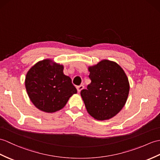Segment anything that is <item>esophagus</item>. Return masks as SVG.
<instances>
[{
    "label": "esophagus",
    "mask_w": 160,
    "mask_h": 160,
    "mask_svg": "<svg viewBox=\"0 0 160 160\" xmlns=\"http://www.w3.org/2000/svg\"><path fill=\"white\" fill-rule=\"evenodd\" d=\"M84 86L83 85H80V86H78V87H77L76 88H77V90H78V92H80V91L82 90V89L84 88Z\"/></svg>",
    "instance_id": "esophagus-1"
}]
</instances>
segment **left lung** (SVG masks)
Wrapping results in <instances>:
<instances>
[{
    "instance_id": "1",
    "label": "left lung",
    "mask_w": 160,
    "mask_h": 160,
    "mask_svg": "<svg viewBox=\"0 0 160 160\" xmlns=\"http://www.w3.org/2000/svg\"><path fill=\"white\" fill-rule=\"evenodd\" d=\"M91 82L80 92L87 112L99 121L112 118L123 108L129 91L128 77L117 63L103 60L88 68Z\"/></svg>"
}]
</instances>
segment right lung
Listing matches in <instances>:
<instances>
[{"label":"right lung","mask_w":160,"mask_h":160,"mask_svg":"<svg viewBox=\"0 0 160 160\" xmlns=\"http://www.w3.org/2000/svg\"><path fill=\"white\" fill-rule=\"evenodd\" d=\"M25 87L30 99L38 109L54 112L62 109L77 92L72 79L63 73V66L43 60L28 72Z\"/></svg>","instance_id":"right-lung-1"}]
</instances>
